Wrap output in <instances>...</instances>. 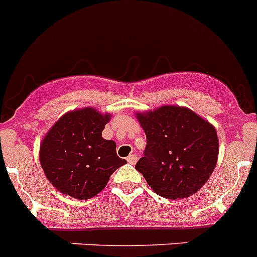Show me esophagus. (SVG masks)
Wrapping results in <instances>:
<instances>
[{
  "instance_id": "obj_1",
  "label": "esophagus",
  "mask_w": 257,
  "mask_h": 257,
  "mask_svg": "<svg viewBox=\"0 0 257 257\" xmlns=\"http://www.w3.org/2000/svg\"><path fill=\"white\" fill-rule=\"evenodd\" d=\"M138 159H139V157L136 154H131L127 157V162H128L130 164H135L136 162H138Z\"/></svg>"
}]
</instances>
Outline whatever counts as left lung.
<instances>
[{
  "label": "left lung",
  "instance_id": "8db88e82",
  "mask_svg": "<svg viewBox=\"0 0 257 257\" xmlns=\"http://www.w3.org/2000/svg\"><path fill=\"white\" fill-rule=\"evenodd\" d=\"M138 119L147 135L135 168L158 195L176 200L197 192L215 168L216 131L188 108L164 105Z\"/></svg>",
  "mask_w": 257,
  "mask_h": 257
}]
</instances>
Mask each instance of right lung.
Segmentation results:
<instances>
[{"label":"right lung","mask_w":257,"mask_h":257,"mask_svg":"<svg viewBox=\"0 0 257 257\" xmlns=\"http://www.w3.org/2000/svg\"><path fill=\"white\" fill-rule=\"evenodd\" d=\"M109 114L93 108L61 117L43 139L41 164L49 182L62 194L86 200L99 194L110 175L126 164L116 143L102 138Z\"/></svg>","instance_id":"obj_1"}]
</instances>
